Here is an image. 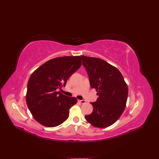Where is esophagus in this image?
Listing matches in <instances>:
<instances>
[{
	"instance_id": "34e87169",
	"label": "esophagus",
	"mask_w": 159,
	"mask_h": 159,
	"mask_svg": "<svg viewBox=\"0 0 159 159\" xmlns=\"http://www.w3.org/2000/svg\"><path fill=\"white\" fill-rule=\"evenodd\" d=\"M79 102H80L81 104H84V103H85V100H79Z\"/></svg>"
}]
</instances>
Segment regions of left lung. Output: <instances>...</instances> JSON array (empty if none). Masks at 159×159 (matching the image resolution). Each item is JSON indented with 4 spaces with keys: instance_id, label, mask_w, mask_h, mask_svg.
Returning a JSON list of instances; mask_svg holds the SVG:
<instances>
[{
    "instance_id": "1",
    "label": "left lung",
    "mask_w": 159,
    "mask_h": 159,
    "mask_svg": "<svg viewBox=\"0 0 159 159\" xmlns=\"http://www.w3.org/2000/svg\"><path fill=\"white\" fill-rule=\"evenodd\" d=\"M82 65L87 72L90 85L98 92L99 98L90 102L93 111L85 118L98 128H106L114 124L123 112L128 89L117 68L98 58L81 56Z\"/></svg>"
}]
</instances>
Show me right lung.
I'll return each instance as SVG.
<instances>
[{
  "label": "right lung",
  "instance_id": "add662e5",
  "mask_svg": "<svg viewBox=\"0 0 159 159\" xmlns=\"http://www.w3.org/2000/svg\"><path fill=\"white\" fill-rule=\"evenodd\" d=\"M82 65L79 56L62 57L45 62L31 74L28 82L26 103L33 118L41 125L55 127L67 120L69 109L77 99L68 97L58 89Z\"/></svg>",
  "mask_w": 159,
  "mask_h": 159
}]
</instances>
